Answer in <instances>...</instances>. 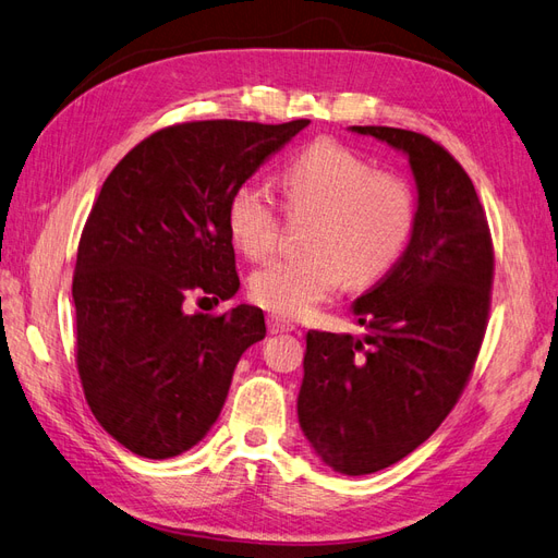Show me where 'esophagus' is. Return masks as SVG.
Returning a JSON list of instances; mask_svg holds the SVG:
<instances>
[{"label": "esophagus", "mask_w": 558, "mask_h": 558, "mask_svg": "<svg viewBox=\"0 0 558 558\" xmlns=\"http://www.w3.org/2000/svg\"><path fill=\"white\" fill-rule=\"evenodd\" d=\"M267 328H269V333H272V336L289 333V330H295V326L289 319H283V316H279V314H269L267 316Z\"/></svg>", "instance_id": "1"}]
</instances>
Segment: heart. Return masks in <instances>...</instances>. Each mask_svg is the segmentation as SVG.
I'll list each match as a JSON object with an SVG mask.
<instances>
[{
  "instance_id": "1",
  "label": "heart",
  "mask_w": 558,
  "mask_h": 558,
  "mask_svg": "<svg viewBox=\"0 0 558 558\" xmlns=\"http://www.w3.org/2000/svg\"><path fill=\"white\" fill-rule=\"evenodd\" d=\"M279 185L291 210H314L303 244L251 275V295L260 307L298 319L352 286L378 281L399 260L415 222L409 183L375 167L352 147L322 138L283 163ZM234 246L258 260L272 251L277 214L253 183L239 185L228 202Z\"/></svg>"
}]
</instances>
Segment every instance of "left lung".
Returning <instances> with one entry per match:
<instances>
[{"mask_svg":"<svg viewBox=\"0 0 558 558\" xmlns=\"http://www.w3.org/2000/svg\"><path fill=\"white\" fill-rule=\"evenodd\" d=\"M350 131L409 159L415 222L399 263L352 303L364 333H307L298 423L330 470L364 476L413 453L456 405L486 333L493 248L472 180L441 145Z\"/></svg>","mask_w":558,"mask_h":558,"instance_id":"obj_1","label":"left lung"}]
</instances>
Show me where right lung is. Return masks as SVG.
Wrapping results in <instances>:
<instances>
[{"mask_svg":"<svg viewBox=\"0 0 558 558\" xmlns=\"http://www.w3.org/2000/svg\"><path fill=\"white\" fill-rule=\"evenodd\" d=\"M310 124L216 119L157 131L102 183L72 281L88 405L131 453L167 460L199 444L239 359L265 338L260 307L187 314L192 291H239L228 202Z\"/></svg>","mask_w":558,"mask_h":558,"instance_id":"add662e5","label":"right lung"}]
</instances>
